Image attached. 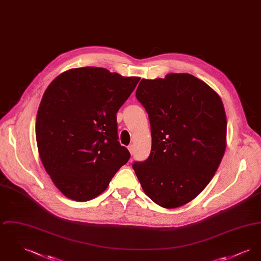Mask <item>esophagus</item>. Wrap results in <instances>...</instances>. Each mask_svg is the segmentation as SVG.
Listing matches in <instances>:
<instances>
[{
	"mask_svg": "<svg viewBox=\"0 0 261 261\" xmlns=\"http://www.w3.org/2000/svg\"><path fill=\"white\" fill-rule=\"evenodd\" d=\"M128 149H129V151H130L131 154L134 153V146H133V145H130V146L128 147Z\"/></svg>",
	"mask_w": 261,
	"mask_h": 261,
	"instance_id": "esophagus-1",
	"label": "esophagus"
}]
</instances>
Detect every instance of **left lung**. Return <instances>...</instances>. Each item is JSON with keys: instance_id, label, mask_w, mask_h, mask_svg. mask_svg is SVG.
<instances>
[{"instance_id": "left-lung-1", "label": "left lung", "mask_w": 261, "mask_h": 261, "mask_svg": "<svg viewBox=\"0 0 261 261\" xmlns=\"http://www.w3.org/2000/svg\"><path fill=\"white\" fill-rule=\"evenodd\" d=\"M136 98L149 114L151 149L145 162L132 167L153 202L165 208L182 206L207 186L223 158L222 100L189 73L142 79Z\"/></svg>"}]
</instances>
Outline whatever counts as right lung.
<instances>
[{
    "label": "right lung",
    "instance_id": "right-lung-1",
    "mask_svg": "<svg viewBox=\"0 0 261 261\" xmlns=\"http://www.w3.org/2000/svg\"><path fill=\"white\" fill-rule=\"evenodd\" d=\"M139 80L86 66L59 75L45 91L36 118L39 155L68 199H95L129 161L117 141L116 113Z\"/></svg>",
    "mask_w": 261,
    "mask_h": 261
}]
</instances>
